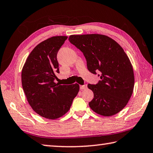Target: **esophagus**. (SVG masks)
Listing matches in <instances>:
<instances>
[{
  "mask_svg": "<svg viewBox=\"0 0 153 153\" xmlns=\"http://www.w3.org/2000/svg\"><path fill=\"white\" fill-rule=\"evenodd\" d=\"M79 88H80V89H81V90L86 89V88H87V84H85L84 85H81V86H79Z\"/></svg>",
  "mask_w": 153,
  "mask_h": 153,
  "instance_id": "esophagus-1",
  "label": "esophagus"
}]
</instances>
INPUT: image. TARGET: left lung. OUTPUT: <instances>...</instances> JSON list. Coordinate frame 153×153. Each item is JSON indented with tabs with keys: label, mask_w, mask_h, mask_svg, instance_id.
<instances>
[{
	"label": "left lung",
	"mask_w": 153,
	"mask_h": 153,
	"mask_svg": "<svg viewBox=\"0 0 153 153\" xmlns=\"http://www.w3.org/2000/svg\"><path fill=\"white\" fill-rule=\"evenodd\" d=\"M69 40L84 54L88 71L100 72L97 84H88L94 93L90 107L103 116L120 112L128 104L134 86L132 66L123 49L112 38L100 34L71 35Z\"/></svg>",
	"instance_id": "obj_1"
}]
</instances>
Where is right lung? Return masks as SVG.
Listing matches in <instances>:
<instances>
[{"label":"right lung","instance_id":"right-lung-1","mask_svg":"<svg viewBox=\"0 0 153 153\" xmlns=\"http://www.w3.org/2000/svg\"><path fill=\"white\" fill-rule=\"evenodd\" d=\"M67 36H53L31 52L22 72V87L33 110L43 117L56 120L70 108L79 92L77 84L55 83L59 73L57 53Z\"/></svg>","mask_w":153,"mask_h":153}]
</instances>
